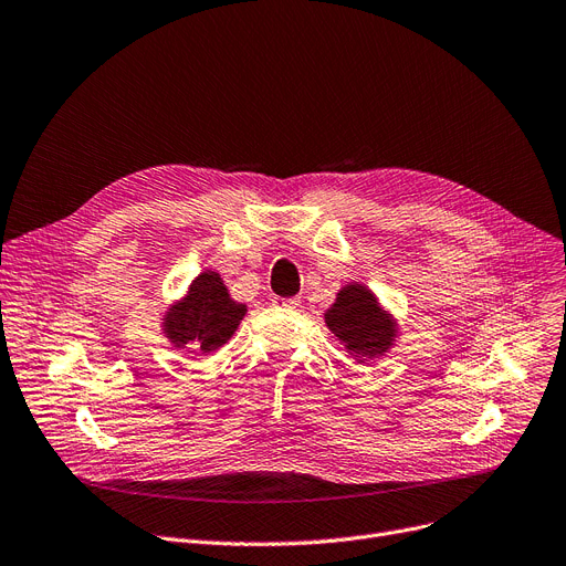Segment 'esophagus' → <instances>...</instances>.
Here are the masks:
<instances>
[{
  "label": "esophagus",
  "mask_w": 566,
  "mask_h": 566,
  "mask_svg": "<svg viewBox=\"0 0 566 566\" xmlns=\"http://www.w3.org/2000/svg\"><path fill=\"white\" fill-rule=\"evenodd\" d=\"M273 305H277V307H298L301 305V298H298V295H293V298H275L273 301Z\"/></svg>",
  "instance_id": "obj_1"
}]
</instances>
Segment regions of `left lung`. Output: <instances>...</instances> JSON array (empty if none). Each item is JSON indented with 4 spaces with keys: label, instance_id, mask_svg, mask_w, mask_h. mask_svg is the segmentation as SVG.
<instances>
[{
    "label": "left lung",
    "instance_id": "8db88e82",
    "mask_svg": "<svg viewBox=\"0 0 566 566\" xmlns=\"http://www.w3.org/2000/svg\"><path fill=\"white\" fill-rule=\"evenodd\" d=\"M325 323L339 337L355 360L380 358L397 337L395 321L385 314L376 295L363 284H346L335 305L325 312Z\"/></svg>",
    "mask_w": 566,
    "mask_h": 566
}]
</instances>
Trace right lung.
<instances>
[{
    "label": "right lung",
    "instance_id": "1",
    "mask_svg": "<svg viewBox=\"0 0 566 566\" xmlns=\"http://www.w3.org/2000/svg\"><path fill=\"white\" fill-rule=\"evenodd\" d=\"M245 312V305L229 298L222 277L206 271L190 284L186 298L169 307L163 328L176 348L211 353L227 344Z\"/></svg>",
    "mask_w": 566,
    "mask_h": 566
}]
</instances>
